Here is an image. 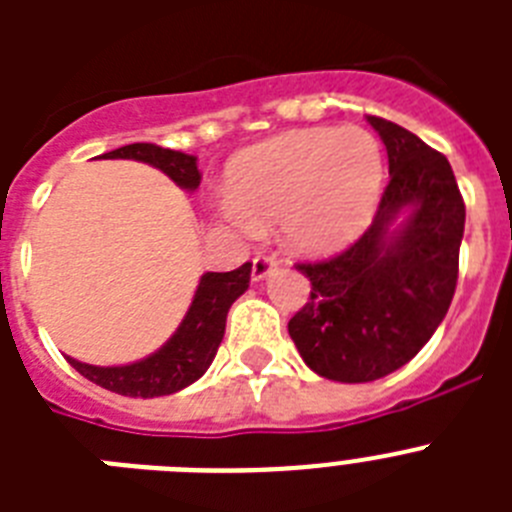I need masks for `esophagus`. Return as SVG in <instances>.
Listing matches in <instances>:
<instances>
[{
    "label": "esophagus",
    "instance_id": "34e87169",
    "mask_svg": "<svg viewBox=\"0 0 512 512\" xmlns=\"http://www.w3.org/2000/svg\"><path fill=\"white\" fill-rule=\"evenodd\" d=\"M274 266H277V256H274V253H256V256H253V269H251L253 282H261V279L274 269Z\"/></svg>",
    "mask_w": 512,
    "mask_h": 512
}]
</instances>
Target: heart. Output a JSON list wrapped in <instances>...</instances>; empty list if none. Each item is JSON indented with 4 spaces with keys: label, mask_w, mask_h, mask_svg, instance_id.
<instances>
[{
    "label": "heart",
    "mask_w": 512,
    "mask_h": 512,
    "mask_svg": "<svg viewBox=\"0 0 512 512\" xmlns=\"http://www.w3.org/2000/svg\"><path fill=\"white\" fill-rule=\"evenodd\" d=\"M382 176V153L366 130H295L238 158L223 215L248 233L282 220L295 251L333 253L372 220Z\"/></svg>",
    "instance_id": "heart-1"
}]
</instances>
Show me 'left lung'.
<instances>
[{
	"label": "left lung",
	"instance_id": "left-lung-1",
	"mask_svg": "<svg viewBox=\"0 0 512 512\" xmlns=\"http://www.w3.org/2000/svg\"><path fill=\"white\" fill-rule=\"evenodd\" d=\"M369 122L390 158L377 215L341 253L297 264L312 289L287 325L312 372L348 384L387 377L431 341L454 300L467 217L443 153L384 117Z\"/></svg>",
	"mask_w": 512,
	"mask_h": 512
}]
</instances>
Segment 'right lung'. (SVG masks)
Listing matches in <instances>:
<instances>
[{
	"instance_id": "obj_1",
	"label": "right lung",
	"mask_w": 512,
	"mask_h": 512,
	"mask_svg": "<svg viewBox=\"0 0 512 512\" xmlns=\"http://www.w3.org/2000/svg\"><path fill=\"white\" fill-rule=\"evenodd\" d=\"M104 158H133L143 161L171 176L182 189H197L202 182V171L197 158L171 148L153 146V143H130L102 153ZM251 282V261L233 271H207L194 292L192 307L179 330L161 346L153 356L135 361L128 366H92L69 359L81 377L99 384L104 390L117 392L125 397H161L174 395L207 372L223 341L225 318L238 297Z\"/></svg>"
}]
</instances>
